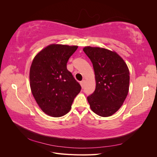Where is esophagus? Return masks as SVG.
<instances>
[{
  "label": "esophagus",
  "instance_id": "obj_1",
  "mask_svg": "<svg viewBox=\"0 0 157 157\" xmlns=\"http://www.w3.org/2000/svg\"><path fill=\"white\" fill-rule=\"evenodd\" d=\"M85 82H86V80H82L81 82H80V85H81V86L83 88L84 87V84H85Z\"/></svg>",
  "mask_w": 157,
  "mask_h": 157
}]
</instances>
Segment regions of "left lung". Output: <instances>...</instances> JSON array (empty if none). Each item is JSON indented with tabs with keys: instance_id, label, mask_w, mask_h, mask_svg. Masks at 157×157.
Returning a JSON list of instances; mask_svg holds the SVG:
<instances>
[{
	"instance_id": "left-lung-1",
	"label": "left lung",
	"mask_w": 157,
	"mask_h": 157,
	"mask_svg": "<svg viewBox=\"0 0 157 157\" xmlns=\"http://www.w3.org/2000/svg\"><path fill=\"white\" fill-rule=\"evenodd\" d=\"M91 60L96 79V90L87 98L91 110L107 117L124 103L130 86V72L125 61L116 52L99 47L85 46Z\"/></svg>"
}]
</instances>
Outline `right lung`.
<instances>
[{
  "label": "right lung",
  "instance_id": "obj_1",
  "mask_svg": "<svg viewBox=\"0 0 157 157\" xmlns=\"http://www.w3.org/2000/svg\"><path fill=\"white\" fill-rule=\"evenodd\" d=\"M78 46L52 44L33 59L29 71L31 92L46 115L60 117L68 113L81 86L67 69L70 57Z\"/></svg>",
  "mask_w": 157,
  "mask_h": 157
}]
</instances>
